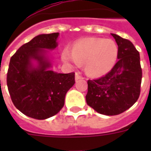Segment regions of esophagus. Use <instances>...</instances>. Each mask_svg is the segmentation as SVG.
I'll list each match as a JSON object with an SVG mask.
<instances>
[{
  "instance_id": "obj_1",
  "label": "esophagus",
  "mask_w": 151,
  "mask_h": 151,
  "mask_svg": "<svg viewBox=\"0 0 151 151\" xmlns=\"http://www.w3.org/2000/svg\"><path fill=\"white\" fill-rule=\"evenodd\" d=\"M82 77H81V75L80 73H75V80L78 81L79 80V79H82Z\"/></svg>"
}]
</instances>
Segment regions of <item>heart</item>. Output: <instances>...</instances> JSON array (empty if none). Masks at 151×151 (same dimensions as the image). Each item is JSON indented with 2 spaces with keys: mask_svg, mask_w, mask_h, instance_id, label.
Returning a JSON list of instances; mask_svg holds the SVG:
<instances>
[{
  "mask_svg": "<svg viewBox=\"0 0 151 151\" xmlns=\"http://www.w3.org/2000/svg\"><path fill=\"white\" fill-rule=\"evenodd\" d=\"M118 56L117 44L110 39L87 38L77 41L72 52L66 48L62 53L63 62L78 66L85 64L88 75L98 77L110 72Z\"/></svg>",
  "mask_w": 151,
  "mask_h": 151,
  "instance_id": "1",
  "label": "heart"
}]
</instances>
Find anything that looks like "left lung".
<instances>
[{
    "instance_id": "1",
    "label": "left lung",
    "mask_w": 151,
    "mask_h": 151,
    "mask_svg": "<svg viewBox=\"0 0 151 151\" xmlns=\"http://www.w3.org/2000/svg\"><path fill=\"white\" fill-rule=\"evenodd\" d=\"M118 47V61L102 78L88 81L87 104L101 114L124 112L139 99L142 81L139 53L133 44L111 34Z\"/></svg>"
}]
</instances>
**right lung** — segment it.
<instances>
[{
  "label": "right lung",
  "instance_id": "obj_1",
  "mask_svg": "<svg viewBox=\"0 0 151 151\" xmlns=\"http://www.w3.org/2000/svg\"><path fill=\"white\" fill-rule=\"evenodd\" d=\"M59 35L40 34L21 46L10 59L7 85L11 99L18 110L34 119H47L58 114L66 92L75 83L73 72L50 70L52 63L45 49L56 48Z\"/></svg>",
  "mask_w": 151,
  "mask_h": 151
}]
</instances>
